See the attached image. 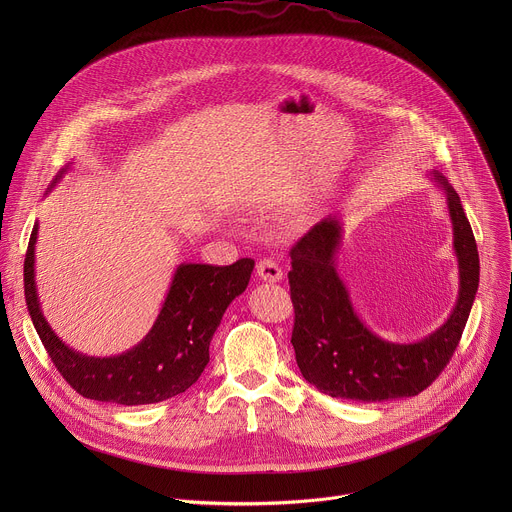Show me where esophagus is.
Segmentation results:
<instances>
[{
    "instance_id": "obj_1",
    "label": "esophagus",
    "mask_w": 512,
    "mask_h": 512,
    "mask_svg": "<svg viewBox=\"0 0 512 512\" xmlns=\"http://www.w3.org/2000/svg\"><path fill=\"white\" fill-rule=\"evenodd\" d=\"M257 275H259L263 281H267V283H277V281H281V277H283V269L279 267V263H277L275 259L267 257V259H261V261L257 263Z\"/></svg>"
}]
</instances>
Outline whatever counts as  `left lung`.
<instances>
[{
  "label": "left lung",
  "instance_id": "1",
  "mask_svg": "<svg viewBox=\"0 0 512 512\" xmlns=\"http://www.w3.org/2000/svg\"><path fill=\"white\" fill-rule=\"evenodd\" d=\"M429 176L446 194L460 283L448 320L421 340H385L356 314L336 269L344 231L338 214L326 216L291 249V344L304 379L330 397L367 403L413 397L444 371L462 338L478 291V249L458 192L437 170Z\"/></svg>",
  "mask_w": 512,
  "mask_h": 512
}]
</instances>
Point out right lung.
Wrapping results in <instances>:
<instances>
[{
	"label": "right lung",
	"mask_w": 512,
	"mask_h": 512,
	"mask_svg": "<svg viewBox=\"0 0 512 512\" xmlns=\"http://www.w3.org/2000/svg\"><path fill=\"white\" fill-rule=\"evenodd\" d=\"M68 172L64 166L48 192ZM36 239L32 229L24 261V294L32 324L68 385L87 399L117 405H150L190 389L208 364V346L231 302L249 285L255 261L233 265L180 263L152 326L133 348L115 356H89L64 344L40 308L36 287Z\"/></svg>",
	"instance_id": "1"
}]
</instances>
